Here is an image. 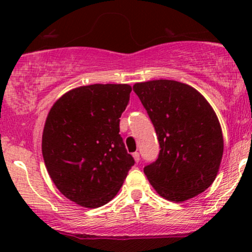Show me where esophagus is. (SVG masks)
<instances>
[{"instance_id":"esophagus-1","label":"esophagus","mask_w":252,"mask_h":252,"mask_svg":"<svg viewBox=\"0 0 252 252\" xmlns=\"http://www.w3.org/2000/svg\"><path fill=\"white\" fill-rule=\"evenodd\" d=\"M132 158H134L135 162H138V161H140V154H138L137 152H135L134 154H132Z\"/></svg>"}]
</instances>
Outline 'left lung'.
Wrapping results in <instances>:
<instances>
[{"mask_svg": "<svg viewBox=\"0 0 252 252\" xmlns=\"http://www.w3.org/2000/svg\"><path fill=\"white\" fill-rule=\"evenodd\" d=\"M135 94L152 120L160 143L144 174L162 198L186 201L209 189L220 166L224 141L215 110L187 84L158 79L136 83Z\"/></svg>", "mask_w": 252, "mask_h": 252, "instance_id": "left-lung-1", "label": "left lung"}]
</instances>
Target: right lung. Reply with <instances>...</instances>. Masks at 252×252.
Segmentation results:
<instances>
[{
  "mask_svg": "<svg viewBox=\"0 0 252 252\" xmlns=\"http://www.w3.org/2000/svg\"><path fill=\"white\" fill-rule=\"evenodd\" d=\"M130 92L128 84L80 86L48 112L41 144L46 168L62 194L80 206L108 204L134 166L120 135Z\"/></svg>",
  "mask_w": 252,
  "mask_h": 252,
  "instance_id": "obj_1",
  "label": "right lung"
}]
</instances>
